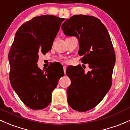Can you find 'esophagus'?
Listing matches in <instances>:
<instances>
[{
    "label": "esophagus",
    "instance_id": "obj_1",
    "mask_svg": "<svg viewBox=\"0 0 130 130\" xmlns=\"http://www.w3.org/2000/svg\"><path fill=\"white\" fill-rule=\"evenodd\" d=\"M63 69H64V72L66 74V66H63Z\"/></svg>",
    "mask_w": 130,
    "mask_h": 130
}]
</instances>
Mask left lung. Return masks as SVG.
Wrapping results in <instances>:
<instances>
[{
	"label": "left lung",
	"instance_id": "1",
	"mask_svg": "<svg viewBox=\"0 0 130 130\" xmlns=\"http://www.w3.org/2000/svg\"><path fill=\"white\" fill-rule=\"evenodd\" d=\"M66 36L76 37L79 41L78 53L83 56L80 66H68L66 75L71 85L67 88L68 102L72 109L87 111L102 101L109 91L115 63V55L107 28L95 17L76 15L61 25Z\"/></svg>",
	"mask_w": 130,
	"mask_h": 130
}]
</instances>
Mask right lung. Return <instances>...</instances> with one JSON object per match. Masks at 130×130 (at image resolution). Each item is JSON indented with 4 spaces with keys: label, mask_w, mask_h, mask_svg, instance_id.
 <instances>
[{
    "label": "right lung",
    "mask_w": 130,
    "mask_h": 130,
    "mask_svg": "<svg viewBox=\"0 0 130 130\" xmlns=\"http://www.w3.org/2000/svg\"><path fill=\"white\" fill-rule=\"evenodd\" d=\"M53 15L35 17L19 28L9 53L10 81L20 100L33 110H41L50 105L52 92L64 76L53 63L40 69L39 54L52 48L61 23L64 20Z\"/></svg>",
    "instance_id": "obj_1"
}]
</instances>
